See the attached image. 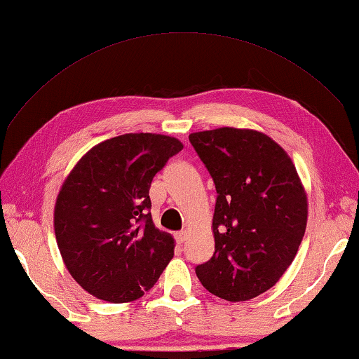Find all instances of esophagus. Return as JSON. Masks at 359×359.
I'll use <instances>...</instances> for the list:
<instances>
[{
    "label": "esophagus",
    "mask_w": 359,
    "mask_h": 359,
    "mask_svg": "<svg viewBox=\"0 0 359 359\" xmlns=\"http://www.w3.org/2000/svg\"><path fill=\"white\" fill-rule=\"evenodd\" d=\"M187 239V231H179V233H175V242L177 244H184Z\"/></svg>",
    "instance_id": "34e87169"
}]
</instances>
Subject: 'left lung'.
Masks as SVG:
<instances>
[{
  "mask_svg": "<svg viewBox=\"0 0 359 359\" xmlns=\"http://www.w3.org/2000/svg\"><path fill=\"white\" fill-rule=\"evenodd\" d=\"M188 139L217 190L215 252L196 276L222 299H252L278 282L306 233L299 175L287 151L259 131L224 126Z\"/></svg>",
  "mask_w": 359,
  "mask_h": 359,
  "instance_id": "left-lung-1",
  "label": "left lung"
}]
</instances>
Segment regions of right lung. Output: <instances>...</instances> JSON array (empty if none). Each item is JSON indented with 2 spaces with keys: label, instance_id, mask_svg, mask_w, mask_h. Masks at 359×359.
I'll return each instance as SVG.
<instances>
[{
  "label": "right lung",
  "instance_id": "1",
  "mask_svg": "<svg viewBox=\"0 0 359 359\" xmlns=\"http://www.w3.org/2000/svg\"><path fill=\"white\" fill-rule=\"evenodd\" d=\"M184 149L179 139L130 133L90 149L63 182L53 228L72 278L102 301L139 299L174 257L151 222L155 174Z\"/></svg>",
  "mask_w": 359,
  "mask_h": 359
}]
</instances>
